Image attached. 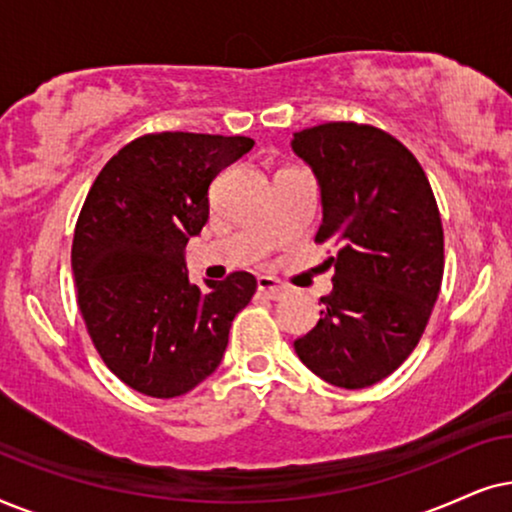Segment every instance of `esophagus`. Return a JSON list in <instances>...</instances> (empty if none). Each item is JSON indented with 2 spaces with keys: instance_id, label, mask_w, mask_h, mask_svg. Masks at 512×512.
<instances>
[{
  "instance_id": "1",
  "label": "esophagus",
  "mask_w": 512,
  "mask_h": 512,
  "mask_svg": "<svg viewBox=\"0 0 512 512\" xmlns=\"http://www.w3.org/2000/svg\"><path fill=\"white\" fill-rule=\"evenodd\" d=\"M257 290H260L267 299H281V297H285V292H288L285 285H281L276 278H271V276L257 278Z\"/></svg>"
}]
</instances>
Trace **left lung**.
Segmentation results:
<instances>
[{"label": "left lung", "mask_w": 512, "mask_h": 512, "mask_svg": "<svg viewBox=\"0 0 512 512\" xmlns=\"http://www.w3.org/2000/svg\"><path fill=\"white\" fill-rule=\"evenodd\" d=\"M290 147L320 189L316 241L339 243L332 292L295 351L327 384L372 386L405 363L438 299V203L410 149L374 126L320 124Z\"/></svg>", "instance_id": "left-lung-1"}]
</instances>
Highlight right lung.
<instances>
[{
  "mask_svg": "<svg viewBox=\"0 0 512 512\" xmlns=\"http://www.w3.org/2000/svg\"><path fill=\"white\" fill-rule=\"evenodd\" d=\"M252 145L243 135H142L86 196L72 243L79 309L100 358L138 393L177 398L210 377L255 295L248 271L199 288L185 260L208 222L210 182Z\"/></svg>",
  "mask_w": 512,
  "mask_h": 512,
  "instance_id": "1",
  "label": "right lung"
}]
</instances>
